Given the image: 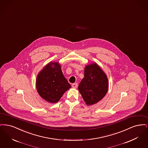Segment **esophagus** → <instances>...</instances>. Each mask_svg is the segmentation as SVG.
Wrapping results in <instances>:
<instances>
[{"mask_svg":"<svg viewBox=\"0 0 148 148\" xmlns=\"http://www.w3.org/2000/svg\"><path fill=\"white\" fill-rule=\"evenodd\" d=\"M77 83H74V84H72V87L73 88H77Z\"/></svg>","mask_w":148,"mask_h":148,"instance_id":"obj_1","label":"esophagus"}]
</instances>
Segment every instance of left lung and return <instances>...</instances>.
Instances as JSON below:
<instances>
[{"label": "left lung", "mask_w": 148, "mask_h": 148, "mask_svg": "<svg viewBox=\"0 0 148 148\" xmlns=\"http://www.w3.org/2000/svg\"><path fill=\"white\" fill-rule=\"evenodd\" d=\"M108 79L106 73L97 63L85 66L84 77L78 90L88 106L97 103L103 98L108 90Z\"/></svg>", "instance_id": "1"}]
</instances>
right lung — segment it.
<instances>
[{
    "label": "right lung",
    "instance_id": "obj_1",
    "mask_svg": "<svg viewBox=\"0 0 148 148\" xmlns=\"http://www.w3.org/2000/svg\"><path fill=\"white\" fill-rule=\"evenodd\" d=\"M71 87L59 63L50 62L37 75V92L42 99L50 103H57Z\"/></svg>",
    "mask_w": 148,
    "mask_h": 148
}]
</instances>
